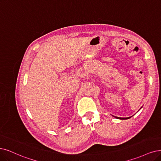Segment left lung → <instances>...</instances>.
<instances>
[{"label": "left lung", "instance_id": "obj_1", "mask_svg": "<svg viewBox=\"0 0 161 161\" xmlns=\"http://www.w3.org/2000/svg\"><path fill=\"white\" fill-rule=\"evenodd\" d=\"M115 117V116H114ZM117 119H128L130 118V117H115Z\"/></svg>", "mask_w": 161, "mask_h": 161}]
</instances>
